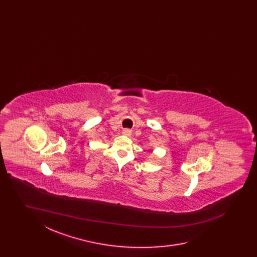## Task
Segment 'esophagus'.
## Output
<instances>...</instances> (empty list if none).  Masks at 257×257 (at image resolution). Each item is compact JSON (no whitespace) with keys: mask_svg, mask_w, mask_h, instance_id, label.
<instances>
[{"mask_svg":"<svg viewBox=\"0 0 257 257\" xmlns=\"http://www.w3.org/2000/svg\"><path fill=\"white\" fill-rule=\"evenodd\" d=\"M123 135L125 136H130L131 135V131L129 129H124L122 131Z\"/></svg>","mask_w":257,"mask_h":257,"instance_id":"34e87169","label":"esophagus"}]
</instances>
